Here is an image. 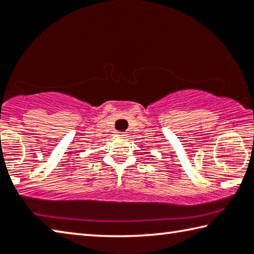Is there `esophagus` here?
Masks as SVG:
<instances>
[{"label": "esophagus", "instance_id": "esophagus-1", "mask_svg": "<svg viewBox=\"0 0 254 254\" xmlns=\"http://www.w3.org/2000/svg\"><path fill=\"white\" fill-rule=\"evenodd\" d=\"M118 135H121V136H126L127 134L124 132H118Z\"/></svg>", "mask_w": 254, "mask_h": 254}]
</instances>
